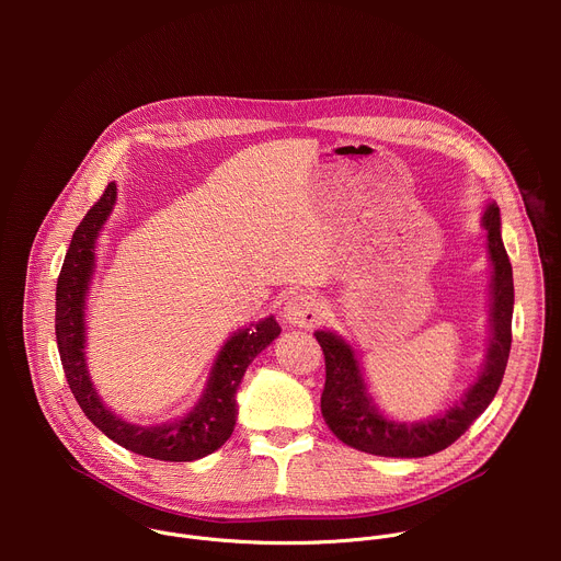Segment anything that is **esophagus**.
<instances>
[{
	"label": "esophagus",
	"instance_id": "esophagus-1",
	"mask_svg": "<svg viewBox=\"0 0 561 561\" xmlns=\"http://www.w3.org/2000/svg\"><path fill=\"white\" fill-rule=\"evenodd\" d=\"M324 314V306L314 295L308 293H295L282 310L284 322L290 327H299V329H312L314 324H319V319Z\"/></svg>",
	"mask_w": 561,
	"mask_h": 561
}]
</instances>
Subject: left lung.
Wrapping results in <instances>:
<instances>
[{
	"label": "left lung",
	"instance_id": "1",
	"mask_svg": "<svg viewBox=\"0 0 561 561\" xmlns=\"http://www.w3.org/2000/svg\"><path fill=\"white\" fill-rule=\"evenodd\" d=\"M482 221L489 232V255L493 262L491 348L486 355L484 373L479 375V379L470 386V390L463 394L457 407L422 424H402L386 420L377 411L362 379V370L353 348L333 333H314L327 362L322 415L329 428L344 444L381 457H426L457 442L493 402L511 353L515 288L513 268L500 232V208L491 204Z\"/></svg>",
	"mask_w": 561,
	"mask_h": 561
}]
</instances>
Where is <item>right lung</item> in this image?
I'll return each mask as SVG.
<instances>
[{
  "mask_svg": "<svg viewBox=\"0 0 561 561\" xmlns=\"http://www.w3.org/2000/svg\"><path fill=\"white\" fill-rule=\"evenodd\" d=\"M117 186L111 182L102 197L72 232L55 293V335L66 381L79 409L113 442L137 455L162 461H193L217 450L234 428V392L249 364L282 333L273 317L234 333L213 366L199 404L182 420L162 426H135L113 415L98 397L84 362V301L95 266V239L113 210Z\"/></svg>",
  "mask_w": 561,
  "mask_h": 561,
  "instance_id": "right-lung-1",
  "label": "right lung"
}]
</instances>
